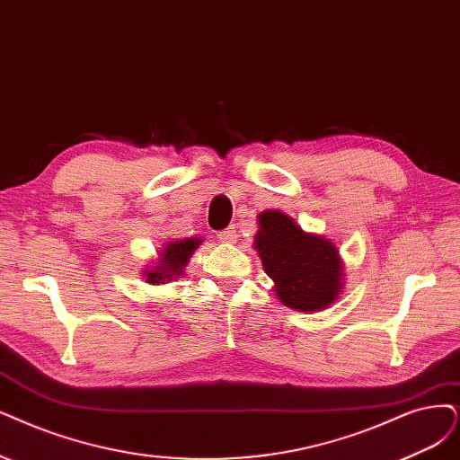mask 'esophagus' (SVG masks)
<instances>
[{
  "mask_svg": "<svg viewBox=\"0 0 460 460\" xmlns=\"http://www.w3.org/2000/svg\"><path fill=\"white\" fill-rule=\"evenodd\" d=\"M217 239H219L221 243L233 244V243L236 241V231H234V227H227L226 231H219V233H217Z\"/></svg>",
  "mask_w": 460,
  "mask_h": 460,
  "instance_id": "esophagus-1",
  "label": "esophagus"
}]
</instances>
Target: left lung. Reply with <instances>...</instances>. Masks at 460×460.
<instances>
[{"mask_svg":"<svg viewBox=\"0 0 460 460\" xmlns=\"http://www.w3.org/2000/svg\"><path fill=\"white\" fill-rule=\"evenodd\" d=\"M253 248L284 307L299 313L324 311L343 292V260L326 236L303 231L282 210L258 216Z\"/></svg>","mask_w":460,"mask_h":460,"instance_id":"left-lung-1","label":"left lung"}]
</instances>
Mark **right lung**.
Listing matches in <instances>:
<instances>
[{"instance_id": "add662e5", "label": "right lung", "mask_w": 460, "mask_h": 460, "mask_svg": "<svg viewBox=\"0 0 460 460\" xmlns=\"http://www.w3.org/2000/svg\"><path fill=\"white\" fill-rule=\"evenodd\" d=\"M202 236H191L183 241H170L159 252V258L149 269L142 270V277L147 284H168L174 279L183 277L185 265L190 263L195 250L200 246Z\"/></svg>"}]
</instances>
